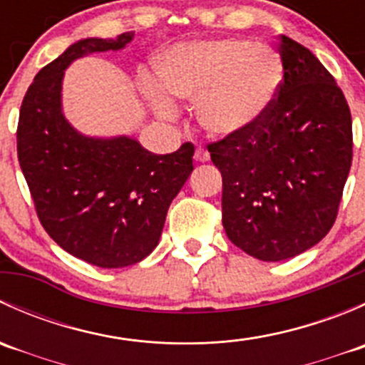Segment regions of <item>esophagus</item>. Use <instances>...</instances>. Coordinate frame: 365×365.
Returning a JSON list of instances; mask_svg holds the SVG:
<instances>
[{
    "mask_svg": "<svg viewBox=\"0 0 365 365\" xmlns=\"http://www.w3.org/2000/svg\"><path fill=\"white\" fill-rule=\"evenodd\" d=\"M194 159H196L197 162H208L210 160V153L208 150L205 148H197L196 153H194Z\"/></svg>",
    "mask_w": 365,
    "mask_h": 365,
    "instance_id": "esophagus-1",
    "label": "esophagus"
}]
</instances>
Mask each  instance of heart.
Listing matches in <instances>:
<instances>
[{
    "mask_svg": "<svg viewBox=\"0 0 365 365\" xmlns=\"http://www.w3.org/2000/svg\"><path fill=\"white\" fill-rule=\"evenodd\" d=\"M162 90L180 101L196 102L197 123L219 138L240 134L261 120L277 98L284 81L281 54L263 42L242 38L180 43L162 56ZM160 116L175 106L153 93Z\"/></svg>",
    "mask_w": 365,
    "mask_h": 365,
    "instance_id": "1",
    "label": "heart"
}]
</instances>
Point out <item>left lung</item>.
<instances>
[{
	"label": "left lung",
	"mask_w": 365,
	"mask_h": 365,
	"mask_svg": "<svg viewBox=\"0 0 365 365\" xmlns=\"http://www.w3.org/2000/svg\"><path fill=\"white\" fill-rule=\"evenodd\" d=\"M284 81L272 108L240 134L208 145L222 175L227 238L261 261L298 256L334 226L351 168V113L336 79L281 35Z\"/></svg>",
	"instance_id": "1"
}]
</instances>
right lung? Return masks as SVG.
<instances>
[{
  "instance_id": "1",
  "label": "right lung",
  "mask_w": 365,
  "mask_h": 365,
  "mask_svg": "<svg viewBox=\"0 0 365 365\" xmlns=\"http://www.w3.org/2000/svg\"><path fill=\"white\" fill-rule=\"evenodd\" d=\"M132 38L128 31L72 43L35 76L17 127V157L43 230L68 254L101 268L135 264L157 247L169 205L194 169L190 143L155 155L130 135L81 134L65 118L68 65L123 49Z\"/></svg>"
}]
</instances>
